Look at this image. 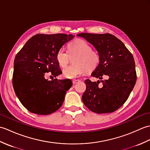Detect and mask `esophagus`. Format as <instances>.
I'll return each instance as SVG.
<instances>
[{
  "instance_id": "1",
  "label": "esophagus",
  "mask_w": 150,
  "mask_h": 150,
  "mask_svg": "<svg viewBox=\"0 0 150 150\" xmlns=\"http://www.w3.org/2000/svg\"><path fill=\"white\" fill-rule=\"evenodd\" d=\"M72 82H73V84H75L76 83H77V82H80V80H79V79H73V80L72 81Z\"/></svg>"
}]
</instances>
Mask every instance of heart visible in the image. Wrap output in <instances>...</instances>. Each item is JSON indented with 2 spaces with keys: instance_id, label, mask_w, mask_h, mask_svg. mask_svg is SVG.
<instances>
[{
  "instance_id": "obj_1",
  "label": "heart",
  "mask_w": 150,
  "mask_h": 150,
  "mask_svg": "<svg viewBox=\"0 0 150 150\" xmlns=\"http://www.w3.org/2000/svg\"><path fill=\"white\" fill-rule=\"evenodd\" d=\"M74 64L63 69L64 77L67 79H75L81 75L85 71L90 72L97 68L100 61L98 53L91 50L86 41L76 39L68 45V52L61 48L57 53L56 59L59 65L64 68L69 63L71 58Z\"/></svg>"
}]
</instances>
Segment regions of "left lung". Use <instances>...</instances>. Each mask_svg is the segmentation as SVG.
I'll use <instances>...</instances> for the list:
<instances>
[{"mask_svg": "<svg viewBox=\"0 0 150 150\" xmlns=\"http://www.w3.org/2000/svg\"><path fill=\"white\" fill-rule=\"evenodd\" d=\"M77 35L92 44L100 57L99 63L91 73L98 80L85 81L83 103L95 113L113 112L124 104L135 86L137 75L132 54L111 34L82 33ZM103 77L106 79L103 80Z\"/></svg>", "mask_w": 150, "mask_h": 150, "instance_id": "obj_1", "label": "left lung"}]
</instances>
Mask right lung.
Masks as SVG:
<instances>
[{
    "label": "right lung",
    "mask_w": 150,
    "mask_h": 150,
    "mask_svg": "<svg viewBox=\"0 0 150 150\" xmlns=\"http://www.w3.org/2000/svg\"><path fill=\"white\" fill-rule=\"evenodd\" d=\"M74 37L71 34H37L16 55L13 86L19 100L30 112L46 115L61 107L71 81H49L45 75L50 71L55 77L61 74L57 53Z\"/></svg>",
    "instance_id": "add662e5"
}]
</instances>
